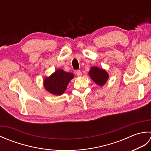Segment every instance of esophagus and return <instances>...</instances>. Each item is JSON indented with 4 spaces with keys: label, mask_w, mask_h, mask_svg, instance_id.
Instances as JSON below:
<instances>
[{
    "label": "esophagus",
    "mask_w": 151,
    "mask_h": 151,
    "mask_svg": "<svg viewBox=\"0 0 151 151\" xmlns=\"http://www.w3.org/2000/svg\"><path fill=\"white\" fill-rule=\"evenodd\" d=\"M76 75H77L78 76H82V72L80 70H76Z\"/></svg>",
    "instance_id": "obj_1"
}]
</instances>
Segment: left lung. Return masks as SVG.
Returning a JSON list of instances; mask_svg holds the SVG:
<instances>
[{
	"label": "left lung",
	"mask_w": 151,
	"mask_h": 151,
	"mask_svg": "<svg viewBox=\"0 0 151 151\" xmlns=\"http://www.w3.org/2000/svg\"><path fill=\"white\" fill-rule=\"evenodd\" d=\"M88 75L93 81L100 86H103L109 78V75L106 70L96 66L91 67Z\"/></svg>",
	"instance_id": "8db88e82"
}]
</instances>
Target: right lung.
<instances>
[{
    "mask_svg": "<svg viewBox=\"0 0 151 151\" xmlns=\"http://www.w3.org/2000/svg\"><path fill=\"white\" fill-rule=\"evenodd\" d=\"M73 78V73L58 69L52 75L44 78L43 86L50 93L56 96L62 95L65 91L67 85Z\"/></svg>",
    "mask_w": 151,
    "mask_h": 151,
    "instance_id": "obj_1",
    "label": "right lung"
}]
</instances>
